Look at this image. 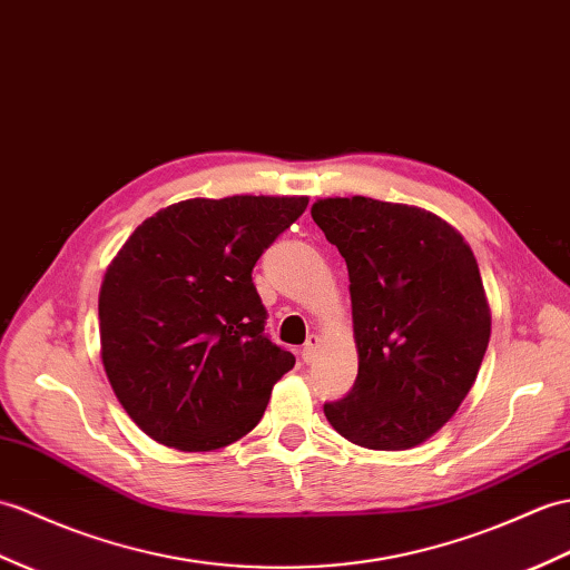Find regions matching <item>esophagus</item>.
Masks as SVG:
<instances>
[{
	"label": "esophagus",
	"instance_id": "obj_1",
	"mask_svg": "<svg viewBox=\"0 0 570 570\" xmlns=\"http://www.w3.org/2000/svg\"><path fill=\"white\" fill-rule=\"evenodd\" d=\"M317 347H321V337H317V335H311V337L306 340V345H303V350H301L303 362H306V364L315 362V356H317Z\"/></svg>",
	"mask_w": 570,
	"mask_h": 570
}]
</instances>
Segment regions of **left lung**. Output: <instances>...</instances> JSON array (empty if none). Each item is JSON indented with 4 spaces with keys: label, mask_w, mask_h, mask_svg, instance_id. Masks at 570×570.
I'll use <instances>...</instances> for the list:
<instances>
[{
    "label": "left lung",
    "mask_w": 570,
    "mask_h": 570,
    "mask_svg": "<svg viewBox=\"0 0 570 570\" xmlns=\"http://www.w3.org/2000/svg\"><path fill=\"white\" fill-rule=\"evenodd\" d=\"M311 216L347 262L360 354L347 399L323 407L327 422L379 452L428 442L469 395L491 340L479 262L417 206L335 196Z\"/></svg>",
    "instance_id": "8db88e82"
}]
</instances>
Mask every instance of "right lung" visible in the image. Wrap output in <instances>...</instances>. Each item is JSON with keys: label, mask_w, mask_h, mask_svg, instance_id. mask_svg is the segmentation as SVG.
<instances>
[{"label": "right lung", "mask_w": 570, "mask_h": 570, "mask_svg": "<svg viewBox=\"0 0 570 570\" xmlns=\"http://www.w3.org/2000/svg\"><path fill=\"white\" fill-rule=\"evenodd\" d=\"M308 196L187 198L145 218L99 291L118 403L165 446L214 452L255 430L296 356L264 335L253 267Z\"/></svg>", "instance_id": "1"}]
</instances>
